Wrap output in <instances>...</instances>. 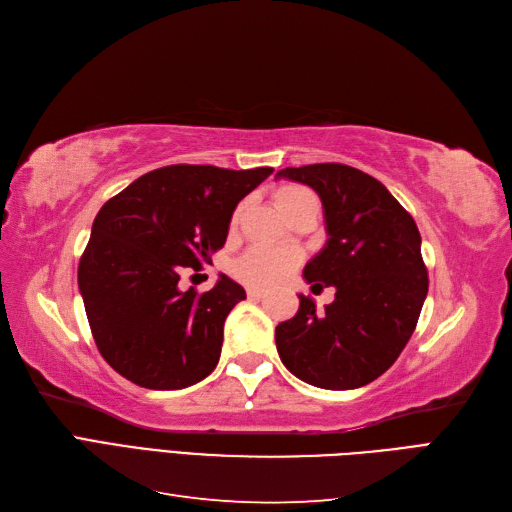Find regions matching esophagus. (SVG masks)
<instances>
[{"label": "esophagus", "mask_w": 512, "mask_h": 512, "mask_svg": "<svg viewBox=\"0 0 512 512\" xmlns=\"http://www.w3.org/2000/svg\"><path fill=\"white\" fill-rule=\"evenodd\" d=\"M247 297H250L252 301H258V299L265 297V290H260V288H247Z\"/></svg>", "instance_id": "34e87169"}]
</instances>
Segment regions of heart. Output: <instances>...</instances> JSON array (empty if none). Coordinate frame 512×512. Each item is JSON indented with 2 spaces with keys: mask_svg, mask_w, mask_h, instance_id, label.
<instances>
[{
  "mask_svg": "<svg viewBox=\"0 0 512 512\" xmlns=\"http://www.w3.org/2000/svg\"><path fill=\"white\" fill-rule=\"evenodd\" d=\"M314 196L301 185H282L273 194L275 207L282 215H286L294 205L301 203L303 198ZM232 224H237V215L232 218ZM294 256L280 250H265V247H256V250L247 252L237 265L235 271L247 284L254 286H273L292 271Z\"/></svg>",
  "mask_w": 512,
  "mask_h": 512,
  "instance_id": "heart-1",
  "label": "heart"
}]
</instances>
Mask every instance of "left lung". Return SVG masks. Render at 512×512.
<instances>
[{
    "label": "left lung",
    "mask_w": 512,
    "mask_h": 512,
    "mask_svg": "<svg viewBox=\"0 0 512 512\" xmlns=\"http://www.w3.org/2000/svg\"><path fill=\"white\" fill-rule=\"evenodd\" d=\"M275 177L320 196L329 239L303 277L312 290L335 286L322 314L299 294V312L275 327L277 352L290 374L318 389H359L397 361L416 329L429 288L421 232L397 198L359 168L327 162Z\"/></svg>",
    "instance_id": "left-lung-1"
}]
</instances>
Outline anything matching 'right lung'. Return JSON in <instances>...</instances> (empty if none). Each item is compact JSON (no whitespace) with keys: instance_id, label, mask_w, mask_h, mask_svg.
I'll list each match as a JSON object with an SVG mask.
<instances>
[{"instance_id":"add662e5","label":"right lung","mask_w":512,"mask_h":512,"mask_svg":"<svg viewBox=\"0 0 512 512\" xmlns=\"http://www.w3.org/2000/svg\"><path fill=\"white\" fill-rule=\"evenodd\" d=\"M273 173L173 164L106 200L79 262V290L104 361L130 382L177 391L220 361L224 320L245 290L220 275L198 294L181 271L224 247L232 211Z\"/></svg>"}]
</instances>
